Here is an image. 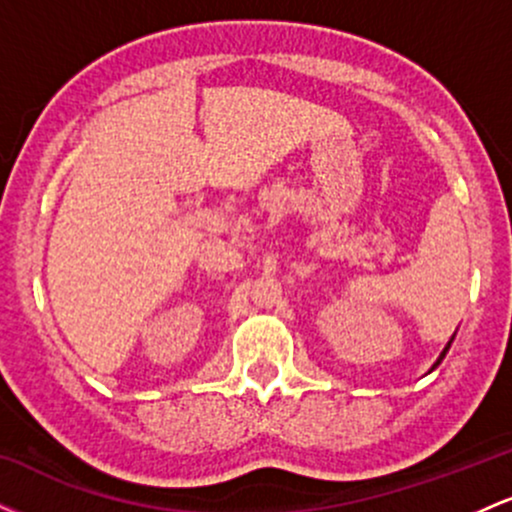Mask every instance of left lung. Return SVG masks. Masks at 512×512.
I'll use <instances>...</instances> for the list:
<instances>
[{
    "mask_svg": "<svg viewBox=\"0 0 512 512\" xmlns=\"http://www.w3.org/2000/svg\"><path fill=\"white\" fill-rule=\"evenodd\" d=\"M448 349H450V344H448V346H445V351H443V354H440V358H438V361H436V366H438V363H440V361H443V356H445V354H448ZM436 366H433V368H436Z\"/></svg>",
    "mask_w": 512,
    "mask_h": 512,
    "instance_id": "1",
    "label": "left lung"
}]
</instances>
